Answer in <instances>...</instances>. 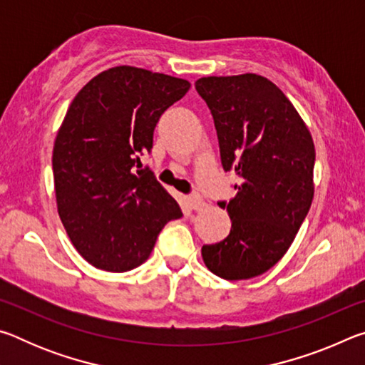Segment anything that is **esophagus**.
Listing matches in <instances>:
<instances>
[{
	"label": "esophagus",
	"instance_id": "34e87169",
	"mask_svg": "<svg viewBox=\"0 0 365 365\" xmlns=\"http://www.w3.org/2000/svg\"><path fill=\"white\" fill-rule=\"evenodd\" d=\"M187 205L190 206V209H193V211L200 212V211H202V209H205L206 202L200 195H191V196H187Z\"/></svg>",
	"mask_w": 365,
	"mask_h": 365
}]
</instances>
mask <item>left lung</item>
Here are the masks:
<instances>
[{
  "label": "left lung",
  "instance_id": "8db88e82",
  "mask_svg": "<svg viewBox=\"0 0 365 365\" xmlns=\"http://www.w3.org/2000/svg\"><path fill=\"white\" fill-rule=\"evenodd\" d=\"M196 90L214 117L222 165L242 185L227 207L225 240L201 250L220 279L248 280L285 256L314 197L316 148L306 122L269 78L257 73L201 77Z\"/></svg>",
  "mask_w": 365,
  "mask_h": 365
}]
</instances>
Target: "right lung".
<instances>
[{
	"instance_id": "obj_1",
	"label": "right lung",
	"mask_w": 365,
	"mask_h": 365,
	"mask_svg": "<svg viewBox=\"0 0 365 365\" xmlns=\"http://www.w3.org/2000/svg\"><path fill=\"white\" fill-rule=\"evenodd\" d=\"M191 83L141 67L98 73L73 98L53 148L54 195L72 245L86 262L127 272L150 257L159 232L182 211L140 154L159 117Z\"/></svg>"
}]
</instances>
